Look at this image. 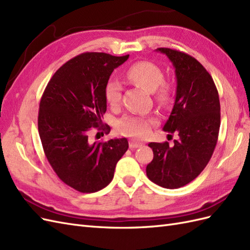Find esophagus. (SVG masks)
I'll list each match as a JSON object with an SVG mask.
<instances>
[{
  "mask_svg": "<svg viewBox=\"0 0 250 250\" xmlns=\"http://www.w3.org/2000/svg\"><path fill=\"white\" fill-rule=\"evenodd\" d=\"M129 146H130V148H131V149H136V148H139V146H143V144L136 143V142H134V140H130Z\"/></svg>",
  "mask_w": 250,
  "mask_h": 250,
  "instance_id": "34e87169",
  "label": "esophagus"
}]
</instances>
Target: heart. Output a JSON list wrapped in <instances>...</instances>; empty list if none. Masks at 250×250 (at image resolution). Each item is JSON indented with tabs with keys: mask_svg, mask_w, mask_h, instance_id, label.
I'll return each instance as SVG.
<instances>
[{
	"mask_svg": "<svg viewBox=\"0 0 250 250\" xmlns=\"http://www.w3.org/2000/svg\"><path fill=\"white\" fill-rule=\"evenodd\" d=\"M125 77L127 80L146 92L153 93L156 91V98L162 104H167L170 100V87L166 83H163L164 74L154 63L148 61L134 63L126 69ZM104 95L108 104L112 106L117 105L121 98L120 83L116 79H111L106 83ZM152 124V119L126 115L117 123V131L125 136L144 138L150 133Z\"/></svg>",
	"mask_w": 250,
	"mask_h": 250,
	"instance_id": "1",
	"label": "heart"
}]
</instances>
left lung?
I'll return each mask as SVG.
<instances>
[{
  "label": "left lung",
  "instance_id": "8db88e82",
  "mask_svg": "<svg viewBox=\"0 0 250 250\" xmlns=\"http://www.w3.org/2000/svg\"><path fill=\"white\" fill-rule=\"evenodd\" d=\"M173 64L176 95L164 131L178 133L173 146L150 143L153 161L146 176L156 185L177 189L201 174L213 154L221 124L219 93L212 77L193 57L171 48H157Z\"/></svg>",
  "mask_w": 250,
  "mask_h": 250
}]
</instances>
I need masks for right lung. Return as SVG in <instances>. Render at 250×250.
I'll return each mask as SVG.
<instances>
[{"mask_svg": "<svg viewBox=\"0 0 250 250\" xmlns=\"http://www.w3.org/2000/svg\"><path fill=\"white\" fill-rule=\"evenodd\" d=\"M129 59L84 53L70 59L47 83L40 101L38 130L48 163L60 180L82 193L106 187L129 148L126 138L89 143L106 111L105 85L113 70ZM110 133V126L99 127ZM98 134V133H97Z\"/></svg>", "mask_w": 250, "mask_h": 250, "instance_id": "add662e5", "label": "right lung"}]
</instances>
